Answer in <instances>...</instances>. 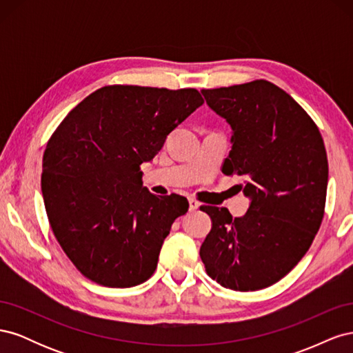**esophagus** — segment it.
I'll list each match as a JSON object with an SVG mask.
<instances>
[{"label": "esophagus", "mask_w": 353, "mask_h": 353, "mask_svg": "<svg viewBox=\"0 0 353 353\" xmlns=\"http://www.w3.org/2000/svg\"><path fill=\"white\" fill-rule=\"evenodd\" d=\"M188 203H190V210H191V212L199 209V206H200V203H199L197 200H194V199H190Z\"/></svg>", "instance_id": "obj_1"}]
</instances>
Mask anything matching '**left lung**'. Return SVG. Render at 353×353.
<instances>
[{
    "instance_id": "8db88e82",
    "label": "left lung",
    "mask_w": 353,
    "mask_h": 353,
    "mask_svg": "<svg viewBox=\"0 0 353 353\" xmlns=\"http://www.w3.org/2000/svg\"><path fill=\"white\" fill-rule=\"evenodd\" d=\"M201 94L231 126L222 172L244 179L240 188L250 206L234 219L225 208L201 206L212 230L200 258L222 287L261 290L294 268L321 225L328 183L323 137L301 105L268 81Z\"/></svg>"
}]
</instances>
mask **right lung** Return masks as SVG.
<instances>
[{"instance_id": "obj_1", "label": "right lung", "mask_w": 353, "mask_h": 353, "mask_svg": "<svg viewBox=\"0 0 353 353\" xmlns=\"http://www.w3.org/2000/svg\"><path fill=\"white\" fill-rule=\"evenodd\" d=\"M203 104L194 88L109 85L90 94L51 135L41 190L52 232L91 281L126 288L153 275L185 197H157L140 165Z\"/></svg>"}]
</instances>
